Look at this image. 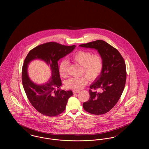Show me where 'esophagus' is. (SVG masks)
Masks as SVG:
<instances>
[{"label": "esophagus", "mask_w": 149, "mask_h": 149, "mask_svg": "<svg viewBox=\"0 0 149 149\" xmlns=\"http://www.w3.org/2000/svg\"><path fill=\"white\" fill-rule=\"evenodd\" d=\"M79 92V91H73V93L75 94V93H78Z\"/></svg>", "instance_id": "34e87169"}]
</instances>
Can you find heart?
I'll return each mask as SVG.
<instances>
[{"instance_id":"heart-1","label":"heart","mask_w":149,"mask_h":149,"mask_svg":"<svg viewBox=\"0 0 149 149\" xmlns=\"http://www.w3.org/2000/svg\"><path fill=\"white\" fill-rule=\"evenodd\" d=\"M75 63L81 65L80 74L81 77L71 78L65 82L67 88L79 91L86 85L89 79L94 81L99 78L103 68V58L99 54H93L88 50H79L71 57ZM60 75L63 78H66L68 74V61L63 60L61 61L58 67Z\"/></svg>"}]
</instances>
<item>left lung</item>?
Wrapping results in <instances>:
<instances>
[{"label": "left lung", "instance_id": "1", "mask_svg": "<svg viewBox=\"0 0 149 149\" xmlns=\"http://www.w3.org/2000/svg\"><path fill=\"white\" fill-rule=\"evenodd\" d=\"M79 46L98 50L103 58L101 75L90 86V98L83 103L85 111L95 115L103 114L112 109L118 102L125 88L126 68L120 52L103 40H97ZM100 88V93L95 90Z\"/></svg>", "mask_w": 149, "mask_h": 149}]
</instances>
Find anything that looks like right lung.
Returning a JSON list of instances; mask_svg holds the SVG:
<instances>
[{"label":"right lung","instance_id":"add662e5","mask_svg":"<svg viewBox=\"0 0 149 149\" xmlns=\"http://www.w3.org/2000/svg\"><path fill=\"white\" fill-rule=\"evenodd\" d=\"M75 45L65 46L55 42L38 45L29 52L22 67V81L31 104L40 113L54 117L62 113L68 99L73 95L71 91L60 89L62 85L57 61L75 48ZM35 59L44 61L50 65L52 75L50 80L42 85H36L29 79L28 64Z\"/></svg>","mask_w":149,"mask_h":149}]
</instances>
